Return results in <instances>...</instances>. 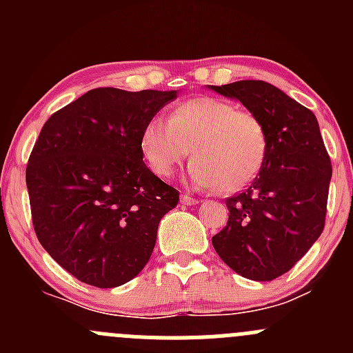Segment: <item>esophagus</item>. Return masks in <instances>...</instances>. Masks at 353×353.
Here are the masks:
<instances>
[{
	"label": "esophagus",
	"instance_id": "esophagus-1",
	"mask_svg": "<svg viewBox=\"0 0 353 353\" xmlns=\"http://www.w3.org/2000/svg\"><path fill=\"white\" fill-rule=\"evenodd\" d=\"M181 203H183V205H198V199L196 198H193V196H190V194H183V196H181Z\"/></svg>",
	"mask_w": 353,
	"mask_h": 353
}]
</instances>
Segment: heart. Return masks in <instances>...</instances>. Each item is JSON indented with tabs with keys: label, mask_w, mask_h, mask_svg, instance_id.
I'll return each instance as SVG.
<instances>
[{
	"label": "heart",
	"mask_w": 353,
	"mask_h": 353,
	"mask_svg": "<svg viewBox=\"0 0 353 353\" xmlns=\"http://www.w3.org/2000/svg\"><path fill=\"white\" fill-rule=\"evenodd\" d=\"M268 137L256 114L216 97H198L177 105L169 121L152 117L140 134V152L148 169L172 176L193 152L188 177L198 190L220 184L223 193L248 186L265 162Z\"/></svg>",
	"instance_id": "obj_1"
}]
</instances>
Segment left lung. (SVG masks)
Instances as JSON below:
<instances>
[{"label":"left lung","mask_w":353,"mask_h":353,"mask_svg":"<svg viewBox=\"0 0 353 353\" xmlns=\"http://www.w3.org/2000/svg\"><path fill=\"white\" fill-rule=\"evenodd\" d=\"M206 87L239 101L265 124V162L248 190L225 199L229 220L212 244L241 276L270 282L287 273L325 229L331 162L318 119L266 81Z\"/></svg>","instance_id":"1"}]
</instances>
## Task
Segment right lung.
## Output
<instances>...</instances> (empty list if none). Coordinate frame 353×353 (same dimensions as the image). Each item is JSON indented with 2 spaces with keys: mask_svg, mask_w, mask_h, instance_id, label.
Here are the masks:
<instances>
[{
  "mask_svg": "<svg viewBox=\"0 0 353 353\" xmlns=\"http://www.w3.org/2000/svg\"><path fill=\"white\" fill-rule=\"evenodd\" d=\"M179 92L95 88L52 114L27 165L39 243L83 283L119 287L150 259L179 191L143 162L147 121Z\"/></svg>",
  "mask_w": 353,
  "mask_h": 353,
  "instance_id": "add662e5",
  "label": "right lung"
}]
</instances>
